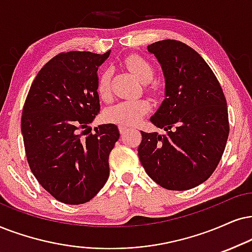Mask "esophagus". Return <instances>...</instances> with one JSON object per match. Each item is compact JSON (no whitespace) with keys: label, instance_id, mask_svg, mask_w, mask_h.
I'll use <instances>...</instances> for the list:
<instances>
[{"label":"esophagus","instance_id":"1","mask_svg":"<svg viewBox=\"0 0 252 252\" xmlns=\"http://www.w3.org/2000/svg\"><path fill=\"white\" fill-rule=\"evenodd\" d=\"M119 130H120V132L122 133V135H124V133L128 132V130H130V129H129V128H126V126H120Z\"/></svg>","mask_w":252,"mask_h":252}]
</instances>
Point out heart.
Wrapping results in <instances>:
<instances>
[{
    "instance_id": "b5f03b06",
    "label": "heart",
    "mask_w": 252,
    "mask_h": 252,
    "mask_svg": "<svg viewBox=\"0 0 252 252\" xmlns=\"http://www.w3.org/2000/svg\"><path fill=\"white\" fill-rule=\"evenodd\" d=\"M126 66L130 72L138 79L142 84H148L154 79V67L148 60L139 56H130L126 59ZM111 72L106 69L98 75L97 94L102 100H110ZM151 110V103L148 100H131L121 101L104 110V120L109 123L119 126H135Z\"/></svg>"
}]
</instances>
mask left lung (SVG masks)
I'll return each mask as SVG.
<instances>
[{
    "mask_svg": "<svg viewBox=\"0 0 252 252\" xmlns=\"http://www.w3.org/2000/svg\"><path fill=\"white\" fill-rule=\"evenodd\" d=\"M165 79L164 100L152 123L166 135L143 132L138 157L148 176L171 190L199 186L215 171L229 135L228 108L213 71L178 40L148 45Z\"/></svg>",
    "mask_w": 252,
    "mask_h": 252,
    "instance_id": "8db88e82",
    "label": "left lung"
}]
</instances>
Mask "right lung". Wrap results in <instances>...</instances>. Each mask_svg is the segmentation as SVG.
Returning <instances> with one entry per match:
<instances>
[{
    "mask_svg": "<svg viewBox=\"0 0 252 252\" xmlns=\"http://www.w3.org/2000/svg\"><path fill=\"white\" fill-rule=\"evenodd\" d=\"M109 55L59 53L38 72L24 103L21 126L29 166L51 195L67 205L88 202L109 177L119 128L101 124L92 133L88 126L100 111L97 69Z\"/></svg>",
    "mask_w": 252,
    "mask_h": 252,
    "instance_id": "1",
    "label": "right lung"
}]
</instances>
